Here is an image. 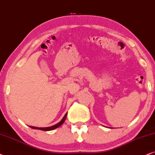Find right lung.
<instances>
[{
    "instance_id": "1",
    "label": "right lung",
    "mask_w": 155,
    "mask_h": 155,
    "mask_svg": "<svg viewBox=\"0 0 155 155\" xmlns=\"http://www.w3.org/2000/svg\"><path fill=\"white\" fill-rule=\"evenodd\" d=\"M67 113H66L64 116L62 118V120L60 121V122L57 123V124L53 125V126H51V127H33V126H30L31 128L32 129H38V130H44V131H49V130H52L54 129H56L57 127H59V126H61V125L63 124L64 123L65 120H66V117H67Z\"/></svg>"
}]
</instances>
